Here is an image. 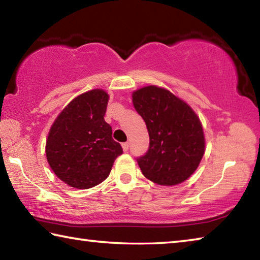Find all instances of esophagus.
<instances>
[{
	"label": "esophagus",
	"instance_id": "obj_1",
	"mask_svg": "<svg viewBox=\"0 0 260 260\" xmlns=\"http://www.w3.org/2000/svg\"><path fill=\"white\" fill-rule=\"evenodd\" d=\"M128 148H129V143H128V142L122 143V149H124V151H127V150H128Z\"/></svg>",
	"mask_w": 260,
	"mask_h": 260
}]
</instances>
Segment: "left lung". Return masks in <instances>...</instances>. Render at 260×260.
Wrapping results in <instances>:
<instances>
[{"instance_id":"obj_1","label":"left lung","mask_w":260,"mask_h":260,"mask_svg":"<svg viewBox=\"0 0 260 260\" xmlns=\"http://www.w3.org/2000/svg\"><path fill=\"white\" fill-rule=\"evenodd\" d=\"M134 108L146 121L149 148L138 157L144 177L157 184L174 186L195 172L204 155L201 121L187 103L156 86L133 93Z\"/></svg>"}]
</instances>
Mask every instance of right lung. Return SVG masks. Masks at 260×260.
<instances>
[{"label":"right lung","mask_w":260,"mask_h":260,"mask_svg":"<svg viewBox=\"0 0 260 260\" xmlns=\"http://www.w3.org/2000/svg\"><path fill=\"white\" fill-rule=\"evenodd\" d=\"M109 96L94 89L71 101L52 124L46 144L51 170L61 181L78 189L103 182L122 148L104 120Z\"/></svg>","instance_id":"obj_1"}]
</instances>
